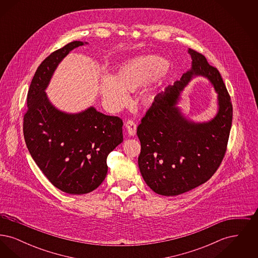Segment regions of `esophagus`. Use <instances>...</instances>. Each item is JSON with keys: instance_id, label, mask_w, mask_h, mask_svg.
<instances>
[{"instance_id": "esophagus-1", "label": "esophagus", "mask_w": 258, "mask_h": 258, "mask_svg": "<svg viewBox=\"0 0 258 258\" xmlns=\"http://www.w3.org/2000/svg\"><path fill=\"white\" fill-rule=\"evenodd\" d=\"M124 125H125L126 132H127L130 136L135 135V134H136V123L134 121H132V120L127 121Z\"/></svg>"}]
</instances>
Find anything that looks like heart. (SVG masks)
Returning <instances> with one entry per match:
<instances>
[{
	"instance_id": "obj_1",
	"label": "heart",
	"mask_w": 258,
	"mask_h": 258,
	"mask_svg": "<svg viewBox=\"0 0 258 258\" xmlns=\"http://www.w3.org/2000/svg\"><path fill=\"white\" fill-rule=\"evenodd\" d=\"M168 61L158 55H143L123 62L114 77L101 80L103 100L111 109L118 110L127 103L125 92H135L151 82L158 83L165 75ZM156 98V86L146 88L139 97L143 106H150Z\"/></svg>"
}]
</instances>
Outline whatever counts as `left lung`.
Listing matches in <instances>:
<instances>
[{"mask_svg":"<svg viewBox=\"0 0 258 258\" xmlns=\"http://www.w3.org/2000/svg\"><path fill=\"white\" fill-rule=\"evenodd\" d=\"M191 69L160 93L137 127L141 143L138 166L156 194L179 196L204 184L217 171L226 152L233 108L219 71L188 48ZM195 76H203L218 93V113L208 122L186 119L176 106L180 93Z\"/></svg>","mask_w":258,"mask_h":258,"instance_id":"1","label":"left lung"}]
</instances>
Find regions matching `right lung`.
I'll list each match as a JSON object with an SVG mask.
<instances>
[{
	"label": "right lung",
	"instance_id": "add662e5",
	"mask_svg": "<svg viewBox=\"0 0 258 258\" xmlns=\"http://www.w3.org/2000/svg\"><path fill=\"white\" fill-rule=\"evenodd\" d=\"M73 41L51 53L37 68L27 96L23 133L27 148L51 184L69 195L96 189L107 174L106 159L123 142V121L93 106L79 113L57 109L45 90L61 60L74 48Z\"/></svg>",
	"mask_w": 258,
	"mask_h": 258
}]
</instances>
